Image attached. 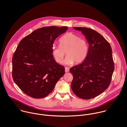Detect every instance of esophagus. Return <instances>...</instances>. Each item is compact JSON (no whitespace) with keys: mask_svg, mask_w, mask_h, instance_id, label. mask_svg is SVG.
<instances>
[{"mask_svg":"<svg viewBox=\"0 0 127 127\" xmlns=\"http://www.w3.org/2000/svg\"><path fill=\"white\" fill-rule=\"evenodd\" d=\"M69 71V68L67 67H65V72H68Z\"/></svg>","mask_w":127,"mask_h":127,"instance_id":"34e87169","label":"esophagus"}]
</instances>
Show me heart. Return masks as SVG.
Instances as JSON below:
<instances>
[{"mask_svg": "<svg viewBox=\"0 0 127 127\" xmlns=\"http://www.w3.org/2000/svg\"><path fill=\"white\" fill-rule=\"evenodd\" d=\"M60 46L53 44L51 48L52 55L55 61L61 63L65 55L67 56L63 62L65 65H70L83 62L87 58L89 50L88 41L71 32L67 33L59 39Z\"/></svg>", "mask_w": 127, "mask_h": 127, "instance_id": "obj_1", "label": "heart"}]
</instances>
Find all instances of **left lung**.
<instances>
[{"label":"left lung","mask_w":127,"mask_h":127,"mask_svg":"<svg viewBox=\"0 0 127 127\" xmlns=\"http://www.w3.org/2000/svg\"><path fill=\"white\" fill-rule=\"evenodd\" d=\"M81 31L89 43L88 55L81 64L70 68L71 89L78 97L93 98L108 89L114 66L111 46L101 34L91 28L73 27Z\"/></svg>","instance_id":"left-lung-1"}]
</instances>
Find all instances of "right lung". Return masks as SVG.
<instances>
[{"label": "right lung", "instance_id": "obj_1", "mask_svg": "<svg viewBox=\"0 0 127 127\" xmlns=\"http://www.w3.org/2000/svg\"><path fill=\"white\" fill-rule=\"evenodd\" d=\"M67 29L66 26L42 27L19 42L12 59V76L26 95L37 99L46 97L64 74V67L55 61L51 48L55 39Z\"/></svg>", "mask_w": 127, "mask_h": 127}]
</instances>
